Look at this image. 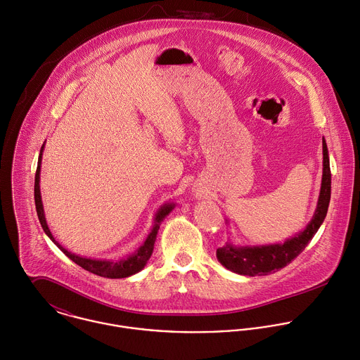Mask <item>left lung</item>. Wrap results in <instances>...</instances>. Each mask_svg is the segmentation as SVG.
<instances>
[{
  "label": "left lung",
  "instance_id": "obj_1",
  "mask_svg": "<svg viewBox=\"0 0 360 360\" xmlns=\"http://www.w3.org/2000/svg\"><path fill=\"white\" fill-rule=\"evenodd\" d=\"M331 198V170L326 139L323 138V180L317 210L306 229L293 238L268 245L238 247L232 243L217 250L218 261L228 269L247 276L268 275L290 264L314 238L326 219Z\"/></svg>",
  "mask_w": 360,
  "mask_h": 360
}]
</instances>
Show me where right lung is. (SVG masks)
I'll return each mask as SVG.
<instances>
[{
  "instance_id": "1",
  "label": "right lung",
  "mask_w": 360,
  "mask_h": 360,
  "mask_svg": "<svg viewBox=\"0 0 360 360\" xmlns=\"http://www.w3.org/2000/svg\"><path fill=\"white\" fill-rule=\"evenodd\" d=\"M43 149H44V143L40 149V155H39V162H37V169H36V176H34V204H36V212L40 221V225L44 231V233L51 239V241L70 258L72 259L75 264H78L79 266H82L84 269L96 274L99 276L103 278H112V279H117V278H127L131 276L136 272H139L148 262V259L152 255L153 251V244L156 240V235L159 231V226L162 224V221L172 212V210L176 207L173 202L172 204H165L163 207L159 208V211L155 215V224L153 228L150 231V233L148 235L146 240L143 241V244L129 257L122 258L120 261H112V259H96V258H86V257H79L71 251H68L67 248H64L57 240L54 239V236L51 235L47 222H46V217H44V211H43V204H41V195H40V165H41V155H43Z\"/></svg>"
}]
</instances>
